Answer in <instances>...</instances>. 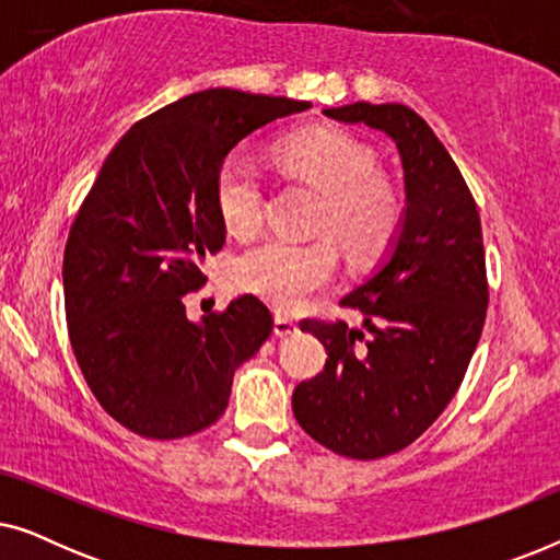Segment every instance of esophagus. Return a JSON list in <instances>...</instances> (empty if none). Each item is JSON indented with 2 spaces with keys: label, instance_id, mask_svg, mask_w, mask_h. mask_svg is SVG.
<instances>
[{
  "label": "esophagus",
  "instance_id": "1",
  "mask_svg": "<svg viewBox=\"0 0 560 560\" xmlns=\"http://www.w3.org/2000/svg\"><path fill=\"white\" fill-rule=\"evenodd\" d=\"M298 334V324L293 318H285V316H275V336H293Z\"/></svg>",
  "mask_w": 560,
  "mask_h": 560
}]
</instances>
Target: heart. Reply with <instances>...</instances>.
<instances>
[{
  "instance_id": "heart-1",
  "label": "heart",
  "mask_w": 560,
  "mask_h": 560,
  "mask_svg": "<svg viewBox=\"0 0 560 560\" xmlns=\"http://www.w3.org/2000/svg\"><path fill=\"white\" fill-rule=\"evenodd\" d=\"M275 160L293 178L318 190L311 242L272 240L249 249L236 265V285L265 298L278 311H295L324 288L339 265L341 244L349 259L370 262L395 240L402 221V196L377 171L370 144L339 127H308L282 137ZM217 209L229 234L247 240L265 219V188L257 167L240 155L217 173Z\"/></svg>"
}]
</instances>
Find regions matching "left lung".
I'll return each instance as SVG.
<instances>
[{"instance_id": "obj_1", "label": "left lung", "mask_w": 560, "mask_h": 560, "mask_svg": "<svg viewBox=\"0 0 560 560\" xmlns=\"http://www.w3.org/2000/svg\"><path fill=\"white\" fill-rule=\"evenodd\" d=\"M324 114L393 137L405 171L400 236L341 301L366 334L341 318L301 324L328 359L295 387V420L334 454L372 462L420 439L462 387L487 318L485 240L471 190L423 117L366 102Z\"/></svg>"}]
</instances>
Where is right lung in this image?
<instances>
[{"mask_svg":"<svg viewBox=\"0 0 560 560\" xmlns=\"http://www.w3.org/2000/svg\"><path fill=\"white\" fill-rule=\"evenodd\" d=\"M308 106L198 91L137 121L106 155L68 232L63 295L83 380L127 431L173 441L217 423L236 366L272 334L255 295L201 324L188 320L186 295L206 285L203 259L224 247L217 173L229 150Z\"/></svg>","mask_w":560,"mask_h":560,"instance_id":"right-lung-1","label":"right lung"}]
</instances>
